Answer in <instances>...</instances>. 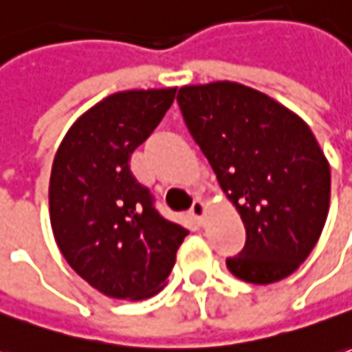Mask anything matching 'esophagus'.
<instances>
[{"label":"esophagus","instance_id":"obj_1","mask_svg":"<svg viewBox=\"0 0 352 352\" xmlns=\"http://www.w3.org/2000/svg\"><path fill=\"white\" fill-rule=\"evenodd\" d=\"M190 214L202 223L204 221V217H206V204L202 202V200H195V204L190 206Z\"/></svg>","mask_w":352,"mask_h":352}]
</instances>
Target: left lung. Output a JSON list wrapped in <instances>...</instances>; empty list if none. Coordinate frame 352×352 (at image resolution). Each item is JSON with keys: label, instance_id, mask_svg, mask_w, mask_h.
<instances>
[{"label": "left lung", "instance_id": "1", "mask_svg": "<svg viewBox=\"0 0 352 352\" xmlns=\"http://www.w3.org/2000/svg\"><path fill=\"white\" fill-rule=\"evenodd\" d=\"M190 135L246 229L227 258L246 283L289 277L316 246L329 212V162L310 126L272 96L231 80L179 88Z\"/></svg>", "mask_w": 352, "mask_h": 352}]
</instances>
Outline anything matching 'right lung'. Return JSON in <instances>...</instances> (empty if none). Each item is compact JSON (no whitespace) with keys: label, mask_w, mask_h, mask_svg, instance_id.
<instances>
[{"label":"right lung","mask_w":352,"mask_h":352,"mask_svg":"<svg viewBox=\"0 0 352 352\" xmlns=\"http://www.w3.org/2000/svg\"><path fill=\"white\" fill-rule=\"evenodd\" d=\"M175 88L125 90L69 126L50 175V221L69 266L111 298L144 300L167 285L188 229L167 221L129 160L160 125Z\"/></svg>","instance_id":"1"}]
</instances>
